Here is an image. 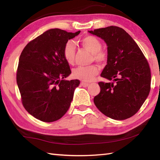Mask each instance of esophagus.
<instances>
[{"label":"esophagus","mask_w":160,"mask_h":160,"mask_svg":"<svg viewBox=\"0 0 160 160\" xmlns=\"http://www.w3.org/2000/svg\"><path fill=\"white\" fill-rule=\"evenodd\" d=\"M80 84H81V86H82L83 87H87L89 85V83H87V82H82L80 83Z\"/></svg>","instance_id":"1"}]
</instances>
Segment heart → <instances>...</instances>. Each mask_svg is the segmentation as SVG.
I'll return each instance as SVG.
<instances>
[{"mask_svg":"<svg viewBox=\"0 0 160 160\" xmlns=\"http://www.w3.org/2000/svg\"><path fill=\"white\" fill-rule=\"evenodd\" d=\"M78 42L84 49L91 53V60L96 61L98 63H104L107 60V53L102 49V42L93 36H86L78 40ZM76 55V47L74 43L68 41L64 45L63 56L67 62L73 64ZM98 73V68L95 64L89 66H80L73 71V76L76 79L89 82L96 76Z\"/></svg>","mask_w":160,"mask_h":160,"instance_id":"1","label":"heart"}]
</instances>
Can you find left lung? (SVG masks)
Returning <instances> with one entry per match:
<instances>
[{
  "mask_svg": "<svg viewBox=\"0 0 160 160\" xmlns=\"http://www.w3.org/2000/svg\"><path fill=\"white\" fill-rule=\"evenodd\" d=\"M89 32L107 44V64L101 77L111 81L98 82L100 91L95 96L94 104L111 119L131 118L140 110L150 92L151 75L148 61L131 36L119 27Z\"/></svg>",
  "mask_w": 160,
  "mask_h": 160,
  "instance_id": "obj_1",
  "label": "left lung"
}]
</instances>
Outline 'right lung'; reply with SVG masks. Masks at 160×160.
Wrapping results in <instances>:
<instances>
[{"label": "right lung", "mask_w": 160, "mask_h": 160, "mask_svg": "<svg viewBox=\"0 0 160 160\" xmlns=\"http://www.w3.org/2000/svg\"><path fill=\"white\" fill-rule=\"evenodd\" d=\"M52 29L31 40L20 54L16 82L26 111L45 122L67 113L80 80H64L71 73L63 56L68 40L79 34Z\"/></svg>", "instance_id": "right-lung-1"}]
</instances>
